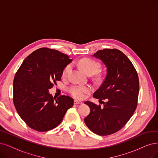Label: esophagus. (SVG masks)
<instances>
[{
  "instance_id": "esophagus-1",
  "label": "esophagus",
  "mask_w": 158,
  "mask_h": 158,
  "mask_svg": "<svg viewBox=\"0 0 158 158\" xmlns=\"http://www.w3.org/2000/svg\"><path fill=\"white\" fill-rule=\"evenodd\" d=\"M81 103H83V102H81V101H78V100H74V104L75 105H77V104H81Z\"/></svg>"
}]
</instances>
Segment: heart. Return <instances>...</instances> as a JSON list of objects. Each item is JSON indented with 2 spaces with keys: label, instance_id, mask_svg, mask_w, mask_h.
<instances>
[{
  "label": "heart",
  "instance_id": "1",
  "mask_svg": "<svg viewBox=\"0 0 158 158\" xmlns=\"http://www.w3.org/2000/svg\"><path fill=\"white\" fill-rule=\"evenodd\" d=\"M79 66L81 68L83 69V71L87 74H95L98 72L100 68L99 64L96 62L95 60L90 59V58H85L81 59L79 62ZM72 68V64H68V65L64 68L62 76V77H66L69 72H70ZM91 90V88L88 86H83V85H74L71 86H69L68 89V91L73 98L76 99L81 100L83 99L86 94H88Z\"/></svg>",
  "mask_w": 158,
  "mask_h": 158
}]
</instances>
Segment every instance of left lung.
Here are the masks:
<instances>
[{"instance_id": "8db88e82", "label": "left lung", "mask_w": 158, "mask_h": 158, "mask_svg": "<svg viewBox=\"0 0 158 158\" xmlns=\"http://www.w3.org/2000/svg\"><path fill=\"white\" fill-rule=\"evenodd\" d=\"M107 68L102 85L93 94L99 101L107 100L103 107L85 102L90 114L85 118L89 129L97 135H109L119 131L130 119L137 108L139 81L133 64L122 51L105 49L93 55Z\"/></svg>"}]
</instances>
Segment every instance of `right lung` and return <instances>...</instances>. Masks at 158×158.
Wrapping results in <instances>:
<instances>
[{"label": "right lung", "instance_id": "1", "mask_svg": "<svg viewBox=\"0 0 158 158\" xmlns=\"http://www.w3.org/2000/svg\"><path fill=\"white\" fill-rule=\"evenodd\" d=\"M72 61L60 51L40 48L29 55L17 70L13 83L14 106L32 129L40 132L54 129L73 106L69 96L56 99L49 92Z\"/></svg>", "mask_w": 158, "mask_h": 158}]
</instances>
